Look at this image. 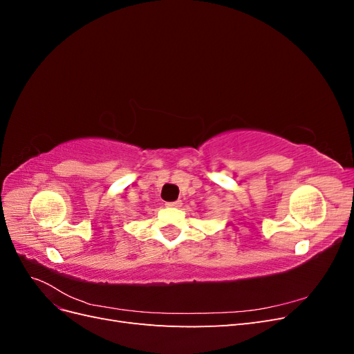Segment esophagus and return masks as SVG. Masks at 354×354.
Listing matches in <instances>:
<instances>
[{"label":"esophagus","instance_id":"esophagus-1","mask_svg":"<svg viewBox=\"0 0 354 354\" xmlns=\"http://www.w3.org/2000/svg\"><path fill=\"white\" fill-rule=\"evenodd\" d=\"M167 207H169V208H180L181 207V201H174V202H167L165 203Z\"/></svg>","mask_w":354,"mask_h":354}]
</instances>
